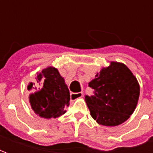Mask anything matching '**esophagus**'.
<instances>
[{
  "label": "esophagus",
  "instance_id": "obj_1",
  "mask_svg": "<svg viewBox=\"0 0 153 153\" xmlns=\"http://www.w3.org/2000/svg\"><path fill=\"white\" fill-rule=\"evenodd\" d=\"M82 97H83V93L82 92H79V93H71V94H70V99H71V101H74V100L80 98Z\"/></svg>",
  "mask_w": 153,
  "mask_h": 153
}]
</instances>
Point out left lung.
<instances>
[{
    "instance_id": "8db88e82",
    "label": "left lung",
    "mask_w": 153,
    "mask_h": 153,
    "mask_svg": "<svg viewBox=\"0 0 153 153\" xmlns=\"http://www.w3.org/2000/svg\"><path fill=\"white\" fill-rule=\"evenodd\" d=\"M88 86L93 94L85 97L91 116L97 124L117 126L126 121L138 104L140 87L125 64L111 61L103 67Z\"/></svg>"
}]
</instances>
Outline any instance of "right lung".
<instances>
[{
	"label": "right lung",
	"mask_w": 153,
	"mask_h": 153,
	"mask_svg": "<svg viewBox=\"0 0 153 153\" xmlns=\"http://www.w3.org/2000/svg\"><path fill=\"white\" fill-rule=\"evenodd\" d=\"M35 83L39 89L30 93L28 100L36 115L41 118L51 119L60 117L66 112L70 105V91L56 68L48 66L42 72H38ZM32 88L33 83H30L28 89Z\"/></svg>",
	"instance_id": "obj_1"
}]
</instances>
